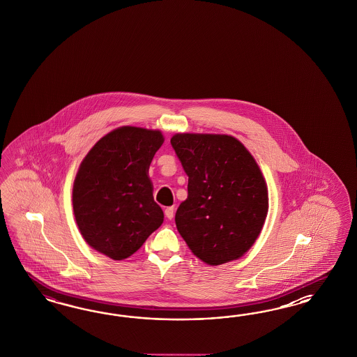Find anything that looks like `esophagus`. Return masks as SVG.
Segmentation results:
<instances>
[{
    "label": "esophagus",
    "instance_id": "1",
    "mask_svg": "<svg viewBox=\"0 0 357 357\" xmlns=\"http://www.w3.org/2000/svg\"><path fill=\"white\" fill-rule=\"evenodd\" d=\"M165 216L167 217L169 220H172L174 217V206H167L165 209Z\"/></svg>",
    "mask_w": 357,
    "mask_h": 357
}]
</instances>
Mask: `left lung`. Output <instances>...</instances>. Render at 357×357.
<instances>
[{"instance_id": "left-lung-1", "label": "left lung", "mask_w": 357, "mask_h": 357, "mask_svg": "<svg viewBox=\"0 0 357 357\" xmlns=\"http://www.w3.org/2000/svg\"><path fill=\"white\" fill-rule=\"evenodd\" d=\"M170 142L188 175V196L175 213L178 231L206 264L241 258L259 237L268 212L258 163L227 135L176 133Z\"/></svg>"}]
</instances>
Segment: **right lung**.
<instances>
[{
  "mask_svg": "<svg viewBox=\"0 0 357 357\" xmlns=\"http://www.w3.org/2000/svg\"><path fill=\"white\" fill-rule=\"evenodd\" d=\"M163 144L160 130L120 127L103 136L79 165L73 212L87 245L114 260L140 249L163 222L148 170Z\"/></svg>",
  "mask_w": 357,
  "mask_h": 357,
  "instance_id": "right-lung-1",
  "label": "right lung"
}]
</instances>
